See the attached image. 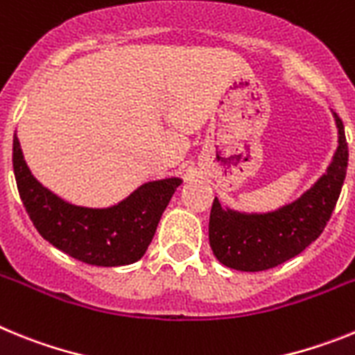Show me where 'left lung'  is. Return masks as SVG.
Returning <instances> with one entry per match:
<instances>
[{"label": "left lung", "mask_w": 355, "mask_h": 355, "mask_svg": "<svg viewBox=\"0 0 355 355\" xmlns=\"http://www.w3.org/2000/svg\"><path fill=\"white\" fill-rule=\"evenodd\" d=\"M336 117L338 149L324 174L300 199L277 211L261 215L224 209L213 200L209 213V245L222 265L241 272H261L295 258L322 234L343 187L349 144Z\"/></svg>", "instance_id": "1"}]
</instances>
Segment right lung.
I'll return each mask as SVG.
<instances>
[{"label":"right lung","mask_w":355,"mask_h":355,"mask_svg":"<svg viewBox=\"0 0 355 355\" xmlns=\"http://www.w3.org/2000/svg\"><path fill=\"white\" fill-rule=\"evenodd\" d=\"M14 174L26 213L44 240L78 261L121 266L139 261L167 208L178 178L150 181L126 200L105 209L69 205L31 175L17 137H14Z\"/></svg>","instance_id":"obj_1"}]
</instances>
